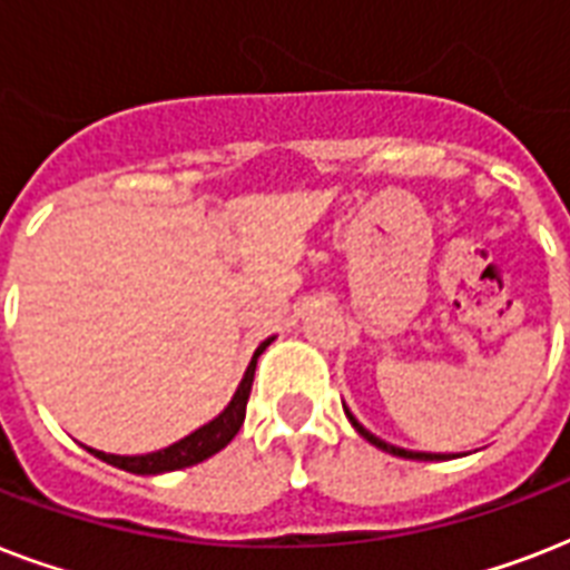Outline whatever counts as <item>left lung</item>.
Wrapping results in <instances>:
<instances>
[{"instance_id": "1", "label": "left lung", "mask_w": 570, "mask_h": 570, "mask_svg": "<svg viewBox=\"0 0 570 570\" xmlns=\"http://www.w3.org/2000/svg\"><path fill=\"white\" fill-rule=\"evenodd\" d=\"M343 411H346L348 423L355 425V432L361 434L364 441H370V443H373V446H379V450L390 452V455H399V459H411V461H446V459H455V455H446V452H414V450H402V446H393V443H387V441H381V438H375V434L370 432L366 425L357 423L355 414H352V411H348L346 405H343Z\"/></svg>"}]
</instances>
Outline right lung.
I'll return each mask as SVG.
<instances>
[{
  "label": "right lung",
  "mask_w": 570,
  "mask_h": 570,
  "mask_svg": "<svg viewBox=\"0 0 570 570\" xmlns=\"http://www.w3.org/2000/svg\"><path fill=\"white\" fill-rule=\"evenodd\" d=\"M275 337H268L266 343H259L254 357H250L248 370L242 375L239 387L233 393V399L227 402L222 414L213 416L209 423L195 429L191 434H186L183 441L171 443V446H165V450H156V452H147V455H111V452H100V450H91V455H97L100 461L106 464H115L120 470H129V473H138V476H156V473H168V470H183V468H191V464H200L206 461L209 455H215L218 450H224L227 443L236 438V432L242 429L245 423V405H248V396H250V381H254V370H257V357L263 355V348L268 346Z\"/></svg>",
  "instance_id": "1"
}]
</instances>
